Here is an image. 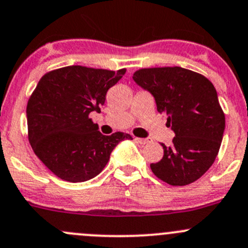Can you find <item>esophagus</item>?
<instances>
[{"label": "esophagus", "instance_id": "1", "mask_svg": "<svg viewBox=\"0 0 248 248\" xmlns=\"http://www.w3.org/2000/svg\"><path fill=\"white\" fill-rule=\"evenodd\" d=\"M134 140H137V141L141 145H145V144H147V142H150L149 138H134Z\"/></svg>", "mask_w": 248, "mask_h": 248}]
</instances>
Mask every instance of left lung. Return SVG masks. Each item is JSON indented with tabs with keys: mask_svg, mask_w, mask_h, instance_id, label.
Segmentation results:
<instances>
[{
	"mask_svg": "<svg viewBox=\"0 0 248 248\" xmlns=\"http://www.w3.org/2000/svg\"><path fill=\"white\" fill-rule=\"evenodd\" d=\"M133 80L152 94L175 133L171 146L162 144L163 158L151 163L158 179L171 186L198 180L212 166L226 129V117L212 82L181 67L139 69Z\"/></svg>",
	"mask_w": 248,
	"mask_h": 248,
	"instance_id": "obj_1",
	"label": "left lung"
}]
</instances>
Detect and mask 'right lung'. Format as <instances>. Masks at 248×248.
<instances>
[{
  "label": "right lung",
  "mask_w": 248,
  "mask_h": 248,
  "mask_svg": "<svg viewBox=\"0 0 248 248\" xmlns=\"http://www.w3.org/2000/svg\"><path fill=\"white\" fill-rule=\"evenodd\" d=\"M126 69L68 66L42 77L26 109L29 140L49 170L69 182L93 179L104 169L112 150L132 139L116 132L104 136L89 115L101 111L107 92Z\"/></svg>",
  "instance_id": "add662e5"
}]
</instances>
